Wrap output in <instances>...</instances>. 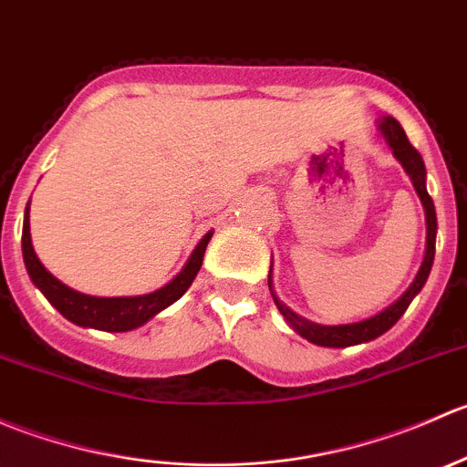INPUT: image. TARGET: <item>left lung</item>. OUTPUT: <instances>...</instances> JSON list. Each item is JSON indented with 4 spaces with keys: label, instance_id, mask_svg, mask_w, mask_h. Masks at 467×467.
<instances>
[{
    "label": "left lung",
    "instance_id": "8db88e82",
    "mask_svg": "<svg viewBox=\"0 0 467 467\" xmlns=\"http://www.w3.org/2000/svg\"><path fill=\"white\" fill-rule=\"evenodd\" d=\"M378 130L381 138H384V142L389 144V149L393 150V158L402 164L407 176L411 178L413 190H416V194L420 196V203L425 207V221H427L425 257H422L420 268H418L416 277H413V282L409 285V289L404 291L395 303H390L389 307H384L381 312L375 314V317L364 318V321L338 323V325H323V323L307 321V318H303L300 314H296L294 309L286 307V305L277 298L275 291H273V277H271V271H268V289H271L275 307L280 309V314L285 317V321L289 323V327L294 329V332H298L303 338H307L309 343H314V346L350 348V346H359V343L373 341V338H378L384 332H389V329L400 321V317L407 312L411 300L420 294L427 277H430L431 264H434L438 223H436L434 201H431V196L427 194V171H425V162H422V155L409 144L407 133H404L400 121L393 119V117L386 115L381 117V119H378ZM271 268H273V262H271Z\"/></svg>",
    "mask_w": 467,
    "mask_h": 467
}]
</instances>
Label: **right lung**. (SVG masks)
I'll return each mask as SVG.
<instances>
[{
    "label": "right lung",
    "instance_id": "obj_1",
    "mask_svg": "<svg viewBox=\"0 0 467 467\" xmlns=\"http://www.w3.org/2000/svg\"><path fill=\"white\" fill-rule=\"evenodd\" d=\"M26 203L25 210V225H22V255H25V266L29 273L31 282L42 291L47 300L63 314L67 321L81 327L101 329V332H130V329L142 327L150 318L158 317L162 309L169 305L176 303L190 285L194 282L196 273H199L201 264H203V255L207 242L212 239V230L196 244L192 251L190 260L185 266L169 280L167 285L160 289L150 291V294L142 296H117V298H101V296H88L81 291H74L72 286L63 285L58 277L51 275L42 262L37 260L36 251L31 244V223H29V207Z\"/></svg>",
    "mask_w": 467,
    "mask_h": 467
}]
</instances>
